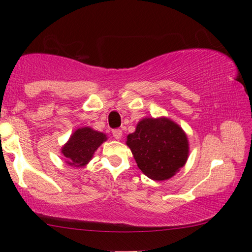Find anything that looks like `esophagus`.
<instances>
[{
    "label": "esophagus",
    "mask_w": 252,
    "mask_h": 252,
    "mask_svg": "<svg viewBox=\"0 0 252 252\" xmlns=\"http://www.w3.org/2000/svg\"><path fill=\"white\" fill-rule=\"evenodd\" d=\"M112 134L114 136V139H117V140H120L122 138V131L120 129H114L112 131Z\"/></svg>",
    "instance_id": "1"
}]
</instances>
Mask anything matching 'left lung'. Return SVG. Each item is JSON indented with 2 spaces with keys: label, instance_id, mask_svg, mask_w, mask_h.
I'll list each match as a JSON object with an SVG mask.
<instances>
[{
  "label": "left lung",
  "instance_id": "1",
  "mask_svg": "<svg viewBox=\"0 0 252 252\" xmlns=\"http://www.w3.org/2000/svg\"><path fill=\"white\" fill-rule=\"evenodd\" d=\"M126 143L139 169L156 181L172 178L189 157L186 132L165 117L143 118L133 133L126 136Z\"/></svg>",
  "mask_w": 252,
  "mask_h": 252
}]
</instances>
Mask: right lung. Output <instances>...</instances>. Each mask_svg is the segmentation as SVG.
Returning a JSON list of instances; mask_svg holds the SVG:
<instances>
[{
  "mask_svg": "<svg viewBox=\"0 0 252 252\" xmlns=\"http://www.w3.org/2000/svg\"><path fill=\"white\" fill-rule=\"evenodd\" d=\"M106 134L90 126L76 129L61 148L65 158V163L70 167L83 168L91 161L94 152L102 143L106 141Z\"/></svg>",
  "mask_w": 252,
  "mask_h": 252,
  "instance_id": "1",
  "label": "right lung"
}]
</instances>
